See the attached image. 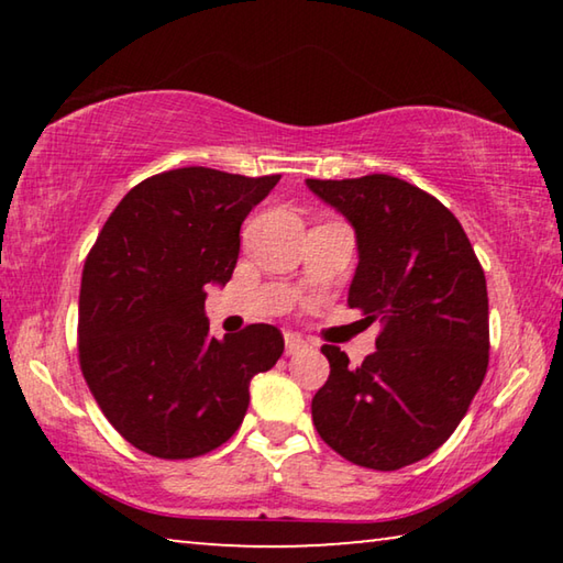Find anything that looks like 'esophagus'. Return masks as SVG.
<instances>
[{"mask_svg":"<svg viewBox=\"0 0 563 563\" xmlns=\"http://www.w3.org/2000/svg\"><path fill=\"white\" fill-rule=\"evenodd\" d=\"M302 350H308V342H305L300 335L285 332V355H298Z\"/></svg>","mask_w":563,"mask_h":563,"instance_id":"34e87169","label":"esophagus"}]
</instances>
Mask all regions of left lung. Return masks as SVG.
I'll return each mask as SVG.
<instances>
[{
    "instance_id": "1",
    "label": "left lung",
    "mask_w": 563,
    "mask_h": 563,
    "mask_svg": "<svg viewBox=\"0 0 563 563\" xmlns=\"http://www.w3.org/2000/svg\"><path fill=\"white\" fill-rule=\"evenodd\" d=\"M305 184L355 231L347 305L385 325L357 367L322 345L330 377L312 397V422L352 464L393 472L450 440L482 387L487 280L450 208L407 180L369 174Z\"/></svg>"
}]
</instances>
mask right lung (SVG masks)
Returning a JSON list of instances; mask_svg holds the SVG:
<instances>
[{"label":"right lung","mask_w":563,"mask_h":563,"mask_svg":"<svg viewBox=\"0 0 563 563\" xmlns=\"http://www.w3.org/2000/svg\"><path fill=\"white\" fill-rule=\"evenodd\" d=\"M280 176L188 166L133 186L93 243L79 292V362L123 440L190 460L231 440L251 379L283 355L273 325L208 335L206 288L231 280L241 225Z\"/></svg>","instance_id":"1"}]
</instances>
